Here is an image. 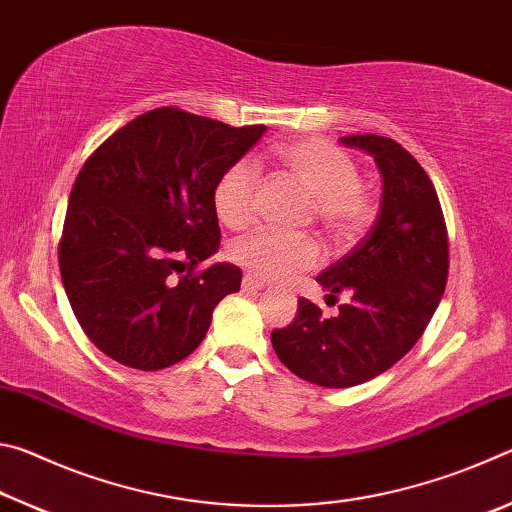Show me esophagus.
Masks as SVG:
<instances>
[{
    "label": "esophagus",
    "mask_w": 512,
    "mask_h": 512,
    "mask_svg": "<svg viewBox=\"0 0 512 512\" xmlns=\"http://www.w3.org/2000/svg\"><path fill=\"white\" fill-rule=\"evenodd\" d=\"M244 289L246 291H259V289H264V280H259V277H255V275H250V273H246L244 275Z\"/></svg>",
    "instance_id": "1"
}]
</instances>
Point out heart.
<instances>
[{"label": "heart", "instance_id": "1", "mask_svg": "<svg viewBox=\"0 0 512 512\" xmlns=\"http://www.w3.org/2000/svg\"><path fill=\"white\" fill-rule=\"evenodd\" d=\"M275 160L314 196V216L336 241H350L375 216V198L359 180L357 164L339 146L325 140H296L275 149ZM257 176L248 162H235L216 180L212 205L225 228L239 230L255 212ZM232 259L259 280H289L316 266L320 250L316 241L291 237L277 230H255L235 241Z\"/></svg>", "mask_w": 512, "mask_h": 512}]
</instances>
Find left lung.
<instances>
[{"label":"left lung","mask_w":512,"mask_h":512,"mask_svg":"<svg viewBox=\"0 0 512 512\" xmlns=\"http://www.w3.org/2000/svg\"><path fill=\"white\" fill-rule=\"evenodd\" d=\"M341 142L375 158L384 187L368 235L316 277L327 298L341 291L352 298L332 318L300 298L293 323L271 334L277 359L325 388L357 386L395 366L427 329L449 271L443 207L418 160L391 137Z\"/></svg>","instance_id":"1"}]
</instances>
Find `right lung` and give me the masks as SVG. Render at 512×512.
I'll return each instance as SVG.
<instances>
[{
  "label": "right lung",
  "mask_w": 512,
  "mask_h": 512,
  "mask_svg": "<svg viewBox=\"0 0 512 512\" xmlns=\"http://www.w3.org/2000/svg\"><path fill=\"white\" fill-rule=\"evenodd\" d=\"M266 126L155 108L112 133L76 176L58 264L83 332L117 363L162 370L189 357L241 268L219 262L212 192Z\"/></svg>",
  "instance_id": "right-lung-1"
}]
</instances>
